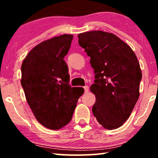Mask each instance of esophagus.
I'll use <instances>...</instances> for the list:
<instances>
[{
	"label": "esophagus",
	"instance_id": "1",
	"mask_svg": "<svg viewBox=\"0 0 158 158\" xmlns=\"http://www.w3.org/2000/svg\"><path fill=\"white\" fill-rule=\"evenodd\" d=\"M84 92H85V93H88V92H89V86H88V85H85V86L84 87Z\"/></svg>",
	"mask_w": 158,
	"mask_h": 158
}]
</instances>
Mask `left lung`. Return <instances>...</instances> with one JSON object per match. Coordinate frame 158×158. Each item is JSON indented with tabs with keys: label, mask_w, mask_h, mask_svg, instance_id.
<instances>
[{
	"label": "left lung",
	"mask_w": 158,
	"mask_h": 158,
	"mask_svg": "<svg viewBox=\"0 0 158 158\" xmlns=\"http://www.w3.org/2000/svg\"><path fill=\"white\" fill-rule=\"evenodd\" d=\"M78 37L94 69L95 79L90 86L96 98L93 115L105 129H116L127 121L139 97L142 74L137 58L113 33L94 31Z\"/></svg>",
	"instance_id": "1"
}]
</instances>
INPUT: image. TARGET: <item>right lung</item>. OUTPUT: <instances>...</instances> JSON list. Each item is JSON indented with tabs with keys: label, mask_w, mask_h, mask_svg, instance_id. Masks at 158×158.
<instances>
[{
	"label": "right lung",
	"mask_w": 158,
	"mask_h": 158,
	"mask_svg": "<svg viewBox=\"0 0 158 158\" xmlns=\"http://www.w3.org/2000/svg\"><path fill=\"white\" fill-rule=\"evenodd\" d=\"M73 39L65 34L41 42L21 65V84L27 102L40 123L51 130L69 123L84 92L69 84L68 67L63 60Z\"/></svg>",
	"instance_id": "add662e5"
}]
</instances>
